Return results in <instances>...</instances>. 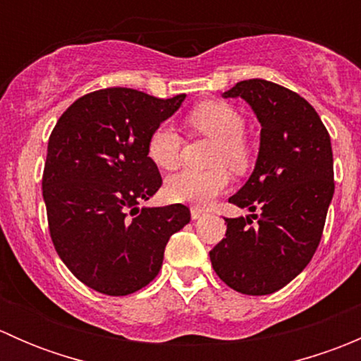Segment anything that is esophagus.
I'll return each instance as SVG.
<instances>
[{
    "label": "esophagus",
    "mask_w": 361,
    "mask_h": 361,
    "mask_svg": "<svg viewBox=\"0 0 361 361\" xmlns=\"http://www.w3.org/2000/svg\"><path fill=\"white\" fill-rule=\"evenodd\" d=\"M190 214H192V220H197V218H201L204 214V209H201L199 206H192L190 207Z\"/></svg>",
    "instance_id": "obj_1"
}]
</instances>
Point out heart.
I'll return each mask as SVG.
<instances>
[{"label": "heart", "mask_w": 361, "mask_h": 361, "mask_svg": "<svg viewBox=\"0 0 361 361\" xmlns=\"http://www.w3.org/2000/svg\"><path fill=\"white\" fill-rule=\"evenodd\" d=\"M188 123L199 133L216 140L211 154V164H214V167L206 171L185 169L173 174L166 181V195L176 202L207 204L224 192L231 181V174L224 164L234 171H243L248 166L250 152L243 140L245 118L228 103L204 101L190 111ZM181 147L183 140L180 133L169 123H162L150 134L148 157L160 169H176L181 162Z\"/></svg>", "instance_id": "1"}]
</instances>
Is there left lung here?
<instances>
[{"label":"left lung","mask_w":361,"mask_h":361,"mask_svg":"<svg viewBox=\"0 0 361 361\" xmlns=\"http://www.w3.org/2000/svg\"><path fill=\"white\" fill-rule=\"evenodd\" d=\"M241 97L260 122L255 169L228 202L260 214L225 218V238L209 251L218 278L245 295L278 292L297 278L322 239L334 197L329 130L314 108L292 90L253 78L224 92Z\"/></svg>","instance_id":"obj_1"}]
</instances>
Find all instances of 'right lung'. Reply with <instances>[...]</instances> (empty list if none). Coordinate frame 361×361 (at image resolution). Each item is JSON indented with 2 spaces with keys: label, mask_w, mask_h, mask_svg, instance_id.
Instances as JSON below:
<instances>
[{
  "label": "right lung",
  "mask_w": 361,
  "mask_h": 361,
  "mask_svg": "<svg viewBox=\"0 0 361 361\" xmlns=\"http://www.w3.org/2000/svg\"><path fill=\"white\" fill-rule=\"evenodd\" d=\"M185 94L159 99L111 87L76 99L54 127L43 201L57 255L83 285L129 295L159 274L174 232L190 221L183 204L140 207L162 185L148 140Z\"/></svg>",
  "instance_id": "right-lung-1"
}]
</instances>
